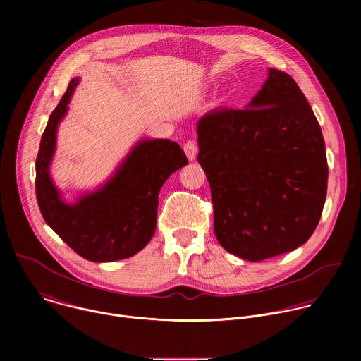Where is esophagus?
<instances>
[{"label":"esophagus","mask_w":361,"mask_h":361,"mask_svg":"<svg viewBox=\"0 0 361 361\" xmlns=\"http://www.w3.org/2000/svg\"><path fill=\"white\" fill-rule=\"evenodd\" d=\"M183 148H184V152L187 154L188 160H190V161H194L195 157H197V152H198L197 142H194V141H187Z\"/></svg>","instance_id":"obj_1"}]
</instances>
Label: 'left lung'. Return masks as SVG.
<instances>
[{
	"label": "left lung",
	"instance_id": "1",
	"mask_svg": "<svg viewBox=\"0 0 361 361\" xmlns=\"http://www.w3.org/2000/svg\"><path fill=\"white\" fill-rule=\"evenodd\" d=\"M214 233L231 254L262 262L314 233L327 194L319 121L297 82L274 68L244 110L216 109L197 123Z\"/></svg>",
	"mask_w": 361,
	"mask_h": 361
}]
</instances>
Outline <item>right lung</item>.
Segmentation results:
<instances>
[{
  "mask_svg": "<svg viewBox=\"0 0 361 361\" xmlns=\"http://www.w3.org/2000/svg\"><path fill=\"white\" fill-rule=\"evenodd\" d=\"M73 78L42 133L35 161V194L45 223L88 262H117L137 254L157 224L159 192L166 180L188 160L177 142L142 140L114 176L94 192L67 204L49 176L57 128L78 84Z\"/></svg>",
  "mask_w": 361,
  "mask_h": 361,
  "instance_id": "1",
  "label": "right lung"
}]
</instances>
